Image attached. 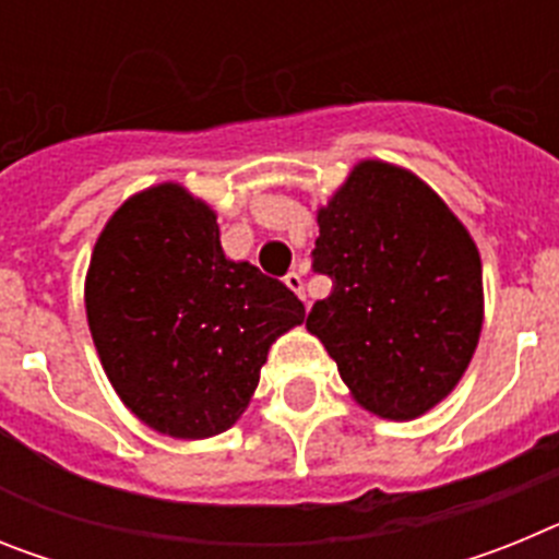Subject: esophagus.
I'll use <instances>...</instances> for the list:
<instances>
[{"label":"esophagus","instance_id":"esophagus-1","mask_svg":"<svg viewBox=\"0 0 559 559\" xmlns=\"http://www.w3.org/2000/svg\"><path fill=\"white\" fill-rule=\"evenodd\" d=\"M285 285H288V288L294 290L299 299H302V302H308V296H305V280H302V274H299V271H290V274L285 276Z\"/></svg>","mask_w":559,"mask_h":559}]
</instances>
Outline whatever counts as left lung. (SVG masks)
Segmentation results:
<instances>
[{
	"mask_svg": "<svg viewBox=\"0 0 559 559\" xmlns=\"http://www.w3.org/2000/svg\"><path fill=\"white\" fill-rule=\"evenodd\" d=\"M308 330L367 412L414 419L453 392L484 322L471 231L414 173L367 159L319 210Z\"/></svg>",
	"mask_w": 559,
	"mask_h": 559,
	"instance_id": "obj_1",
	"label": "left lung"
}]
</instances>
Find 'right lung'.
Here are the masks:
<instances>
[{
    "label": "right lung",
    "mask_w": 559,
    "mask_h": 559,
    "mask_svg": "<svg viewBox=\"0 0 559 559\" xmlns=\"http://www.w3.org/2000/svg\"><path fill=\"white\" fill-rule=\"evenodd\" d=\"M86 319L122 403L153 431L206 439L246 412L269 347L305 322V305L226 260L215 212L167 181L131 195L97 237Z\"/></svg>",
    "instance_id": "add662e5"
}]
</instances>
